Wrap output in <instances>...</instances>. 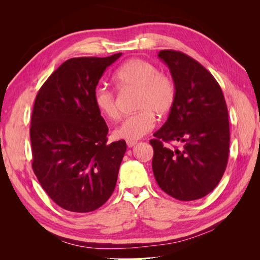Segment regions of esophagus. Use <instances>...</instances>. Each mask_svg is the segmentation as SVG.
I'll return each mask as SVG.
<instances>
[{
	"label": "esophagus",
	"instance_id": "obj_1",
	"mask_svg": "<svg viewBox=\"0 0 260 260\" xmlns=\"http://www.w3.org/2000/svg\"><path fill=\"white\" fill-rule=\"evenodd\" d=\"M137 144V141H127V146L128 147H133Z\"/></svg>",
	"mask_w": 260,
	"mask_h": 260
}]
</instances>
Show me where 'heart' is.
Listing matches in <instances>:
<instances>
[{
	"label": "heart",
	"instance_id": "b5f03b06",
	"mask_svg": "<svg viewBox=\"0 0 260 260\" xmlns=\"http://www.w3.org/2000/svg\"><path fill=\"white\" fill-rule=\"evenodd\" d=\"M114 81L121 90H136V109L114 131L117 139L137 141L155 127V115L164 116L170 112L176 101V85L167 75L149 61L132 58L122 64L114 76ZM98 112L106 119L117 120L119 109L112 91L99 86L93 93Z\"/></svg>",
	"mask_w": 260,
	"mask_h": 260
}]
</instances>
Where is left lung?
Wrapping results in <instances>:
<instances>
[{
	"label": "left lung",
	"mask_w": 260,
	"mask_h": 260,
	"mask_svg": "<svg viewBox=\"0 0 260 260\" xmlns=\"http://www.w3.org/2000/svg\"><path fill=\"white\" fill-rule=\"evenodd\" d=\"M158 57L169 67L176 101L167 121L149 141L157 184L179 201H194L210 193L221 180L229 157L228 108L219 83L188 55L162 50ZM184 143L171 150L163 145Z\"/></svg>",
	"instance_id": "left-lung-1"
}]
</instances>
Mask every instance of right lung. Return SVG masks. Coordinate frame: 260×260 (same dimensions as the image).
I'll use <instances>...</instances> for the list:
<instances>
[{"label":"right lung","instance_id":"right-lung-1","mask_svg":"<svg viewBox=\"0 0 260 260\" xmlns=\"http://www.w3.org/2000/svg\"><path fill=\"white\" fill-rule=\"evenodd\" d=\"M120 56L70 58L37 94L30 125L32 169L52 201L66 210H95L115 190L127 144L107 142L108 127L93 93Z\"/></svg>","mask_w":260,"mask_h":260}]
</instances>
